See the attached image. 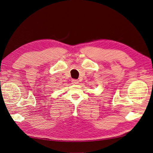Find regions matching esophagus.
Listing matches in <instances>:
<instances>
[{
  "label": "esophagus",
  "instance_id": "1",
  "mask_svg": "<svg viewBox=\"0 0 153 153\" xmlns=\"http://www.w3.org/2000/svg\"><path fill=\"white\" fill-rule=\"evenodd\" d=\"M71 82H72V84H78V80H75V79H73L72 80H71Z\"/></svg>",
  "mask_w": 153,
  "mask_h": 153
}]
</instances>
